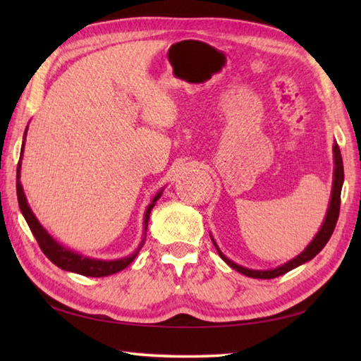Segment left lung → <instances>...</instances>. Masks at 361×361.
Wrapping results in <instances>:
<instances>
[{
  "label": "left lung",
  "instance_id": "left-lung-1",
  "mask_svg": "<svg viewBox=\"0 0 361 361\" xmlns=\"http://www.w3.org/2000/svg\"><path fill=\"white\" fill-rule=\"evenodd\" d=\"M334 153H335V155H334V158H335V173H334L335 180H334L331 206H329V209H327V216H326V220H324V225L321 226L319 233L317 234L315 239L312 240V243L301 252V255H299L298 257H295L293 260H290V262L283 264L282 267L274 268V270L257 271V270H248V268H243L240 265L231 262V260H229L228 257H225L224 255H221L220 250L217 248L216 242H214V245H216V248L219 251L220 257L224 259L229 267L234 268V270H237V271L245 274V276H250V278H256V279H273V278H278V276L286 274L290 270H293V268H296V267H299L301 264L307 262V260L315 257L318 252L326 247V243L329 242V239H331V235H332L334 229H335V225H336V220H338V216H340L341 188H343V181H344V171H343V159H341V152H340L338 144L334 145Z\"/></svg>",
  "mask_w": 361,
  "mask_h": 361
}]
</instances>
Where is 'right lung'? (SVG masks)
I'll return each mask as SVG.
<instances>
[{
    "instance_id": "right-lung-1",
    "label": "right lung",
    "mask_w": 361,
    "mask_h": 361,
    "mask_svg": "<svg viewBox=\"0 0 361 361\" xmlns=\"http://www.w3.org/2000/svg\"><path fill=\"white\" fill-rule=\"evenodd\" d=\"M21 153H23V149H21ZM20 169H21V164L18 161V167H17V197H18L20 209H21L23 216H25V219L27 221L30 231H32L34 237L37 239L38 247L42 248V251L44 252V256L48 257L52 264H56L59 268H62V270L73 271V273L83 274V276H90V278H102V276H110V274H114V273H118L121 270H124L126 267L132 264V260L137 256V252H140L145 239H142L140 248H137L132 256L119 259V260H111V262H110V260L106 262V260H96V259L83 257L80 255H75V252H73L70 250L63 248L62 245H59L48 233L44 231L43 226L38 224V220L35 219L34 212L30 211L29 204L26 202L25 192H23V188L20 185ZM161 194H163V192L157 194V197L153 198L152 204H149L147 211H145L144 234H145V231H147V226H149L150 211H152L153 206H155V202L161 197Z\"/></svg>"
}]
</instances>
